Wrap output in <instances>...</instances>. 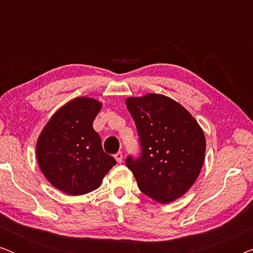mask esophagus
<instances>
[{
    "instance_id": "1",
    "label": "esophagus",
    "mask_w": 253,
    "mask_h": 253,
    "mask_svg": "<svg viewBox=\"0 0 253 253\" xmlns=\"http://www.w3.org/2000/svg\"><path fill=\"white\" fill-rule=\"evenodd\" d=\"M114 157H115V159H116V161L119 162V164H121V162H122V160H123V154H122V152H117V153L114 155Z\"/></svg>"
}]
</instances>
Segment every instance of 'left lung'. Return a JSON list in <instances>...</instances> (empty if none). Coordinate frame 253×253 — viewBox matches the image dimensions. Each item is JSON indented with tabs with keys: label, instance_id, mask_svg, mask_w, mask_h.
Segmentation results:
<instances>
[{
	"label": "left lung",
	"instance_id": "obj_1",
	"mask_svg": "<svg viewBox=\"0 0 253 253\" xmlns=\"http://www.w3.org/2000/svg\"><path fill=\"white\" fill-rule=\"evenodd\" d=\"M139 136V157L129 155L140 191L166 204L184 195L198 177L205 158L203 130L191 114L161 94L126 99Z\"/></svg>",
	"mask_w": 253,
	"mask_h": 253
}]
</instances>
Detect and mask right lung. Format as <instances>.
Returning <instances> with one entry per match:
<instances>
[{"label":"right lung","mask_w":253,"mask_h":253,"mask_svg":"<svg viewBox=\"0 0 253 253\" xmlns=\"http://www.w3.org/2000/svg\"><path fill=\"white\" fill-rule=\"evenodd\" d=\"M101 103L77 98L54 114L37 143L41 171L55 188L67 195L81 196L98 189L102 178L116 165L102 150L101 138L93 121Z\"/></svg>","instance_id":"obj_1"}]
</instances>
